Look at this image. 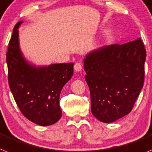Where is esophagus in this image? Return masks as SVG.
I'll list each match as a JSON object with an SVG mask.
<instances>
[{"instance_id": "esophagus-1", "label": "esophagus", "mask_w": 152, "mask_h": 152, "mask_svg": "<svg viewBox=\"0 0 152 152\" xmlns=\"http://www.w3.org/2000/svg\"><path fill=\"white\" fill-rule=\"evenodd\" d=\"M74 68L76 71H81L82 67H81V64L80 63H75V65H74Z\"/></svg>"}]
</instances>
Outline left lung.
<instances>
[{"label": "left lung", "mask_w": 152, "mask_h": 152, "mask_svg": "<svg viewBox=\"0 0 152 152\" xmlns=\"http://www.w3.org/2000/svg\"><path fill=\"white\" fill-rule=\"evenodd\" d=\"M146 50L141 39L92 51L84 60L94 116L112 123L130 113L145 81Z\"/></svg>", "instance_id": "1"}]
</instances>
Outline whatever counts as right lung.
<instances>
[{
  "label": "right lung",
  "mask_w": 152,
  "mask_h": 152,
  "mask_svg": "<svg viewBox=\"0 0 152 152\" xmlns=\"http://www.w3.org/2000/svg\"><path fill=\"white\" fill-rule=\"evenodd\" d=\"M18 22L6 53L8 84L24 116L40 126H50L61 119L59 105L63 87L73 75V63L36 67L28 64L20 51Z\"/></svg>",
  "instance_id": "right-lung-1"
}]
</instances>
